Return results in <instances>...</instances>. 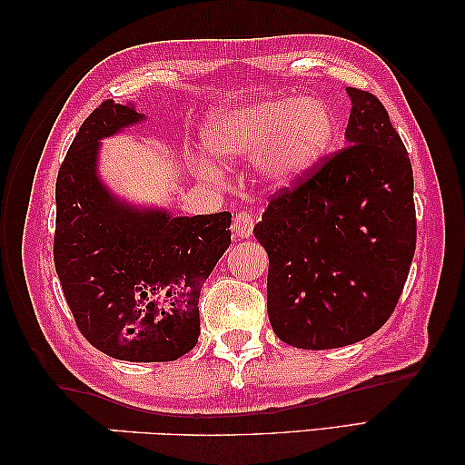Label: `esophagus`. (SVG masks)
Returning a JSON list of instances; mask_svg holds the SVG:
<instances>
[{
  "mask_svg": "<svg viewBox=\"0 0 465 465\" xmlns=\"http://www.w3.org/2000/svg\"><path fill=\"white\" fill-rule=\"evenodd\" d=\"M255 228V218L249 214V212H239L237 216L232 220V232L234 237L239 239H247L251 237V232H253Z\"/></svg>",
  "mask_w": 465,
  "mask_h": 465,
  "instance_id": "34e87169",
  "label": "esophagus"
}]
</instances>
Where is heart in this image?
Masks as SVG:
<instances>
[{
  "label": "heart",
  "mask_w": 465,
  "mask_h": 465,
  "mask_svg": "<svg viewBox=\"0 0 465 465\" xmlns=\"http://www.w3.org/2000/svg\"><path fill=\"white\" fill-rule=\"evenodd\" d=\"M333 135V117L315 98L273 96L218 113L203 132V143L220 161L262 154L272 181L286 183L313 164Z\"/></svg>",
  "instance_id": "obj_1"
}]
</instances>
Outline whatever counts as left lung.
<instances>
[{
  "mask_svg": "<svg viewBox=\"0 0 465 465\" xmlns=\"http://www.w3.org/2000/svg\"><path fill=\"white\" fill-rule=\"evenodd\" d=\"M346 90V146L273 193L253 231L270 257L272 330L304 350L372 336L391 317L416 249L408 150L375 94Z\"/></svg>",
  "mask_w": 465,
  "mask_h": 465,
  "instance_id": "8db88e82",
  "label": "left lung"
}]
</instances>
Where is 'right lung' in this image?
<instances>
[{
  "instance_id": "right-lung-1",
  "label": "right lung",
  "mask_w": 465,
  "mask_h": 465,
  "mask_svg": "<svg viewBox=\"0 0 465 465\" xmlns=\"http://www.w3.org/2000/svg\"><path fill=\"white\" fill-rule=\"evenodd\" d=\"M140 119L111 98L84 119L57 173L53 262L90 344L119 361L169 362L197 344L200 291L231 245L232 216L135 212L104 192L98 140Z\"/></svg>"
}]
</instances>
